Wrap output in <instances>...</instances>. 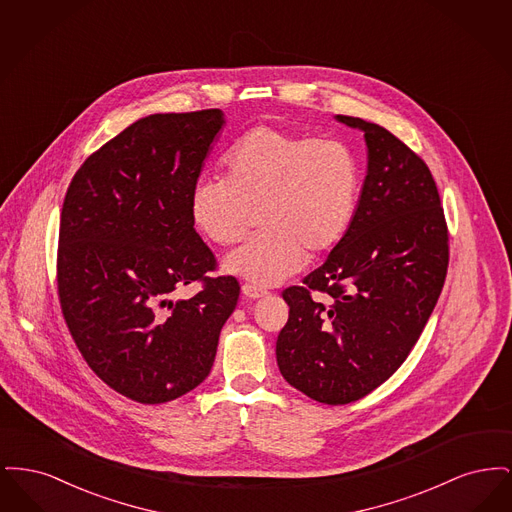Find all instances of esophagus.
Masks as SVG:
<instances>
[{
  "mask_svg": "<svg viewBox=\"0 0 512 512\" xmlns=\"http://www.w3.org/2000/svg\"><path fill=\"white\" fill-rule=\"evenodd\" d=\"M242 293H244L245 297H249V299H259V297H263L267 292H265V290H259V288L251 286V284H244V286H242Z\"/></svg>",
  "mask_w": 512,
  "mask_h": 512,
  "instance_id": "1",
  "label": "esophagus"
}]
</instances>
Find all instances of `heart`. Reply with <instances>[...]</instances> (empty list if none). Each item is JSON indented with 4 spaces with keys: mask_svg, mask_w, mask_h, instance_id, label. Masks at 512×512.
I'll return each mask as SVG.
<instances>
[{
    "mask_svg": "<svg viewBox=\"0 0 512 512\" xmlns=\"http://www.w3.org/2000/svg\"><path fill=\"white\" fill-rule=\"evenodd\" d=\"M222 167L224 178L195 184L192 217L213 244L230 247L259 213L263 232L222 265L257 288L282 284L307 253H328L353 224L361 169L343 142L255 126L226 151Z\"/></svg>",
    "mask_w": 512,
    "mask_h": 512,
    "instance_id": "heart-1",
    "label": "heart"
}]
</instances>
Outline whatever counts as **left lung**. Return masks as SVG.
Instances as JSON below:
<instances>
[{
    "label": "left lung",
    "mask_w": 512,
    "mask_h": 512,
    "mask_svg": "<svg viewBox=\"0 0 512 512\" xmlns=\"http://www.w3.org/2000/svg\"><path fill=\"white\" fill-rule=\"evenodd\" d=\"M336 119L365 132L357 213L322 267L282 293L290 317L276 340L286 382L326 405L365 397L403 365L449 265L447 224L426 163L384 126Z\"/></svg>",
    "instance_id": "obj_1"
}]
</instances>
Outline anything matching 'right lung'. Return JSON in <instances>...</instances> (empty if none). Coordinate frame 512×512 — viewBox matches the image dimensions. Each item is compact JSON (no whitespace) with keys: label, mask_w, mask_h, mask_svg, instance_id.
<instances>
[{"label":"right lung","mask_w":512,"mask_h":512,"mask_svg":"<svg viewBox=\"0 0 512 512\" xmlns=\"http://www.w3.org/2000/svg\"><path fill=\"white\" fill-rule=\"evenodd\" d=\"M222 126L220 109L140 119L84 161L63 201V317L99 378L144 405L172 401L209 376L240 297L234 276H209L217 259L192 217V192ZM192 281L202 290L172 302Z\"/></svg>","instance_id":"add662e5"}]
</instances>
